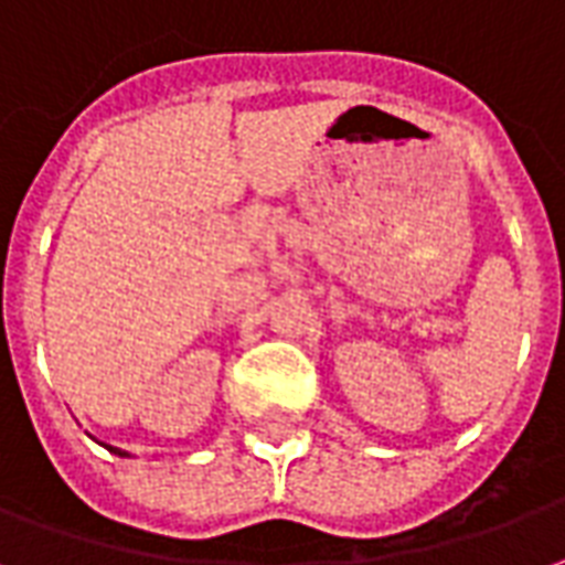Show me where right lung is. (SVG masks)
<instances>
[{
    "label": "right lung",
    "instance_id": "right-lung-1",
    "mask_svg": "<svg viewBox=\"0 0 565 565\" xmlns=\"http://www.w3.org/2000/svg\"><path fill=\"white\" fill-rule=\"evenodd\" d=\"M110 451H114V455H126V451H119V448H110Z\"/></svg>",
    "mask_w": 565,
    "mask_h": 565
}]
</instances>
